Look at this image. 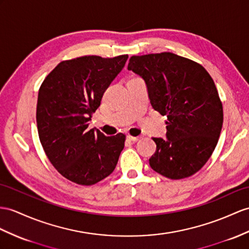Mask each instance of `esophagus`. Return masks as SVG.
<instances>
[{"mask_svg":"<svg viewBox=\"0 0 249 249\" xmlns=\"http://www.w3.org/2000/svg\"><path fill=\"white\" fill-rule=\"evenodd\" d=\"M126 139H128V141H130V142H138V141H141L142 139V137L139 136V137H134V136H128L126 137Z\"/></svg>","mask_w":249,"mask_h":249,"instance_id":"1","label":"esophagus"}]
</instances>
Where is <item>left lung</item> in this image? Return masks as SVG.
Listing matches in <instances>:
<instances>
[{
    "label": "left lung",
    "instance_id": "1",
    "mask_svg": "<svg viewBox=\"0 0 249 249\" xmlns=\"http://www.w3.org/2000/svg\"><path fill=\"white\" fill-rule=\"evenodd\" d=\"M128 70L143 79L151 106L168 118L167 138H153L151 168L171 179L191 177L210 159L223 125L211 76L201 64L172 53L132 56Z\"/></svg>",
    "mask_w": 249,
    "mask_h": 249
}]
</instances>
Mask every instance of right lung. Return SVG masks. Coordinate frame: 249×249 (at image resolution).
<instances>
[{
  "label": "right lung",
  "instance_id": "1",
  "mask_svg": "<svg viewBox=\"0 0 249 249\" xmlns=\"http://www.w3.org/2000/svg\"><path fill=\"white\" fill-rule=\"evenodd\" d=\"M126 60L128 54L66 60L41 84L37 104L40 142L52 165L72 183L94 185L117 165L125 135L107 137L99 130H89L88 123Z\"/></svg>",
  "mask_w": 249,
  "mask_h": 249
}]
</instances>
